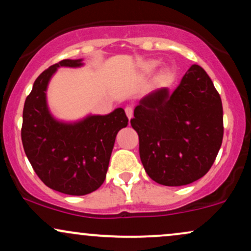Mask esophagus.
<instances>
[{
	"instance_id": "1",
	"label": "esophagus",
	"mask_w": 251,
	"mask_h": 251,
	"mask_svg": "<svg viewBox=\"0 0 251 251\" xmlns=\"http://www.w3.org/2000/svg\"><path fill=\"white\" fill-rule=\"evenodd\" d=\"M125 112H126V116L128 117V119H131V118L133 117V106H131V105L126 106L125 107Z\"/></svg>"
}]
</instances>
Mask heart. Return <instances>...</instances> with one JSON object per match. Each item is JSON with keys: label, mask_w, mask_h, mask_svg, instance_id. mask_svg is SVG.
Wrapping results in <instances>:
<instances>
[{"label": "heart", "mask_w": 251, "mask_h": 251, "mask_svg": "<svg viewBox=\"0 0 251 251\" xmlns=\"http://www.w3.org/2000/svg\"><path fill=\"white\" fill-rule=\"evenodd\" d=\"M156 65H158V62H156V60H152V62L149 63V65H147V68H149L150 70H152V69H154Z\"/></svg>", "instance_id": "heart-1"}]
</instances>
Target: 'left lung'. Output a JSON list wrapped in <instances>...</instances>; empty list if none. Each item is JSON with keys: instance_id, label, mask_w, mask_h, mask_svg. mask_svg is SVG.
I'll return each mask as SVG.
<instances>
[{"instance_id": "left-lung-1", "label": "left lung", "mask_w": 251, "mask_h": 251, "mask_svg": "<svg viewBox=\"0 0 251 251\" xmlns=\"http://www.w3.org/2000/svg\"><path fill=\"white\" fill-rule=\"evenodd\" d=\"M145 171L164 186H185L207 174L223 139L221 97L200 65H192L180 85L151 92L134 108Z\"/></svg>"}]
</instances>
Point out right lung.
Wrapping results in <instances>:
<instances>
[{
	"instance_id": "add662e5",
	"label": "right lung",
	"mask_w": 251,
	"mask_h": 251,
	"mask_svg": "<svg viewBox=\"0 0 251 251\" xmlns=\"http://www.w3.org/2000/svg\"><path fill=\"white\" fill-rule=\"evenodd\" d=\"M80 59H63L35 80L23 108L21 137L24 152L44 185L69 195H85L102 185L119 129L127 126L123 108L83 122H56L48 110L45 91L59 66H80Z\"/></svg>"
}]
</instances>
